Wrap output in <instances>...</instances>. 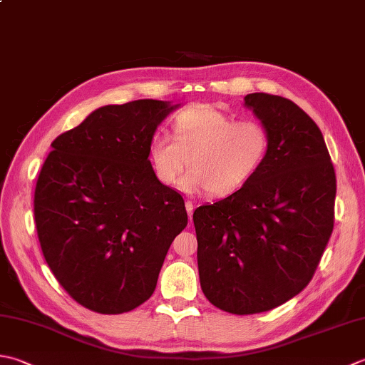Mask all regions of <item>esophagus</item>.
I'll use <instances>...</instances> for the list:
<instances>
[{
    "label": "esophagus",
    "mask_w": 365,
    "mask_h": 365,
    "mask_svg": "<svg viewBox=\"0 0 365 365\" xmlns=\"http://www.w3.org/2000/svg\"><path fill=\"white\" fill-rule=\"evenodd\" d=\"M185 207H187L188 217H190V221H191L192 220V210H195V205H192L191 201H187V202H185Z\"/></svg>",
    "instance_id": "34e87169"
}]
</instances>
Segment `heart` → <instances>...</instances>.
Masks as SVG:
<instances>
[{
	"instance_id": "1",
	"label": "heart",
	"mask_w": 365,
	"mask_h": 365,
	"mask_svg": "<svg viewBox=\"0 0 365 365\" xmlns=\"http://www.w3.org/2000/svg\"><path fill=\"white\" fill-rule=\"evenodd\" d=\"M269 144V133L259 121H237L231 113L201 106L183 110L175 118L174 135H152L148 161L164 185H175L188 163L182 190L190 195L207 190L210 196L223 197L240 190L258 173Z\"/></svg>"
}]
</instances>
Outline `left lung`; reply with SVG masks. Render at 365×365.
<instances>
[{
    "label": "left lung",
    "mask_w": 365,
    "mask_h": 365,
    "mask_svg": "<svg viewBox=\"0 0 365 365\" xmlns=\"http://www.w3.org/2000/svg\"><path fill=\"white\" fill-rule=\"evenodd\" d=\"M244 101L269 133L266 160L240 190L192 213L202 292L234 315L272 310L309 284L337 191L323 134L301 107L267 93Z\"/></svg>",
    "instance_id": "obj_1"
}]
</instances>
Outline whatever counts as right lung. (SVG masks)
<instances>
[{"mask_svg": "<svg viewBox=\"0 0 365 365\" xmlns=\"http://www.w3.org/2000/svg\"><path fill=\"white\" fill-rule=\"evenodd\" d=\"M180 104L139 99L93 110L52 142L34 191L42 255L68 294L103 315L153 294L188 223L183 197L155 177L148 142Z\"/></svg>", "mask_w": 365, "mask_h": 365, "instance_id": "obj_1", "label": "right lung"}]
</instances>
